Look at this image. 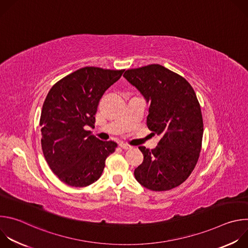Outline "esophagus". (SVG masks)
I'll use <instances>...</instances> for the list:
<instances>
[{"label": "esophagus", "instance_id": "obj_1", "mask_svg": "<svg viewBox=\"0 0 248 248\" xmlns=\"http://www.w3.org/2000/svg\"><path fill=\"white\" fill-rule=\"evenodd\" d=\"M120 146H121L123 149H124V150H128V149H131V148H132V146H130V145H128V144H125V143H121Z\"/></svg>", "mask_w": 248, "mask_h": 248}]
</instances>
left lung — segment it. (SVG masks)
<instances>
[{
    "label": "left lung",
    "mask_w": 248,
    "mask_h": 248,
    "mask_svg": "<svg viewBox=\"0 0 248 248\" xmlns=\"http://www.w3.org/2000/svg\"><path fill=\"white\" fill-rule=\"evenodd\" d=\"M124 77L150 103L147 126L160 137L155 149L138 147L144 159L134 170L136 181L153 191L179 186L193 170L202 144L203 120L192 86L155 63L127 69Z\"/></svg>",
    "instance_id": "obj_1"
}]
</instances>
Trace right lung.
Segmentation results:
<instances>
[{
	"mask_svg": "<svg viewBox=\"0 0 248 248\" xmlns=\"http://www.w3.org/2000/svg\"><path fill=\"white\" fill-rule=\"evenodd\" d=\"M124 72L85 66L50 89L40 117L41 146L50 169L65 185L95 183L115 152L116 142L98 139L86 127L94 125L100 99Z\"/></svg>",
	"mask_w": 248,
	"mask_h": 248,
	"instance_id": "right-lung-1",
	"label": "right lung"
}]
</instances>
